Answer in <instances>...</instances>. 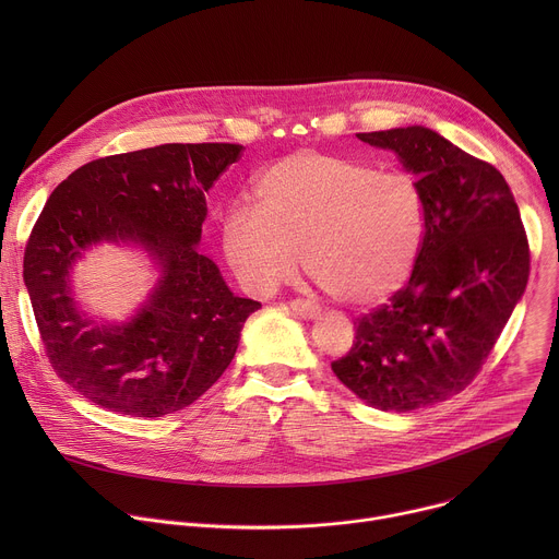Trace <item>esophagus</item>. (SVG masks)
I'll return each instance as SVG.
<instances>
[{"label": "esophagus", "mask_w": 559, "mask_h": 559, "mask_svg": "<svg viewBox=\"0 0 559 559\" xmlns=\"http://www.w3.org/2000/svg\"><path fill=\"white\" fill-rule=\"evenodd\" d=\"M289 309L294 313H298L300 318H307V321H311V318H316L318 313H321V307H318L316 302L307 300V298H296L289 302Z\"/></svg>", "instance_id": "obj_1"}]
</instances>
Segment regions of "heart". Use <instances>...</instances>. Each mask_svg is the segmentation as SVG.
<instances>
[{
    "instance_id": "b5f03b06",
    "label": "heart",
    "mask_w": 559,
    "mask_h": 559,
    "mask_svg": "<svg viewBox=\"0 0 559 559\" xmlns=\"http://www.w3.org/2000/svg\"><path fill=\"white\" fill-rule=\"evenodd\" d=\"M257 210L223 221V252L236 278L270 294L307 274L332 298L371 305L412 276L427 236L420 183L401 170L302 150L267 166L254 186Z\"/></svg>"
}]
</instances>
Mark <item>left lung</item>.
Wrapping results in <instances>:
<instances>
[{
  "mask_svg": "<svg viewBox=\"0 0 559 559\" xmlns=\"http://www.w3.org/2000/svg\"><path fill=\"white\" fill-rule=\"evenodd\" d=\"M418 175L427 236L405 287L356 318L352 349L332 362L382 412L447 401L480 373L522 298L531 252L504 177L429 128L358 132Z\"/></svg>",
  "mask_w": 559,
  "mask_h": 559,
  "instance_id": "1",
  "label": "left lung"
}]
</instances>
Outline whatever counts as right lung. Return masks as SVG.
<instances>
[{
  "instance_id": "right-lung-1",
  "label": "right lung",
  "mask_w": 559,
  "mask_h": 559,
  "mask_svg": "<svg viewBox=\"0 0 559 559\" xmlns=\"http://www.w3.org/2000/svg\"><path fill=\"white\" fill-rule=\"evenodd\" d=\"M238 143H166L97 158L48 197L24 252V283L46 358L91 403L162 418L201 397L231 362L259 300L234 296L197 252L205 192L241 158ZM99 240L141 242L165 276L126 326L78 313L67 274Z\"/></svg>"
}]
</instances>
